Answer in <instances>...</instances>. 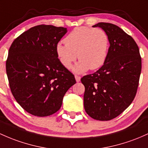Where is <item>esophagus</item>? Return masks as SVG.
Segmentation results:
<instances>
[{"label":"esophagus","instance_id":"34e87169","mask_svg":"<svg viewBox=\"0 0 148 148\" xmlns=\"http://www.w3.org/2000/svg\"><path fill=\"white\" fill-rule=\"evenodd\" d=\"M75 79H76V81H77V82H80V80H81V77H79V76H78V75H75Z\"/></svg>","mask_w":148,"mask_h":148}]
</instances>
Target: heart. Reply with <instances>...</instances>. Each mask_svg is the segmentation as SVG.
<instances>
[{"label": "heart", "mask_w": 148, "mask_h": 148, "mask_svg": "<svg viewBox=\"0 0 148 148\" xmlns=\"http://www.w3.org/2000/svg\"><path fill=\"white\" fill-rule=\"evenodd\" d=\"M110 38L102 29L79 27L56 45L58 58L66 69H70L77 57L79 62L74 71L82 73L95 70L103 65L108 56Z\"/></svg>", "instance_id": "obj_1"}]
</instances>
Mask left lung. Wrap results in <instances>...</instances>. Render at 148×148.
<instances>
[{
	"label": "left lung",
	"mask_w": 148,
	"mask_h": 148,
	"mask_svg": "<svg viewBox=\"0 0 148 148\" xmlns=\"http://www.w3.org/2000/svg\"><path fill=\"white\" fill-rule=\"evenodd\" d=\"M110 38L106 61L95 73L84 76V105L92 119H114L131 105L136 95L141 72V57L137 43L118 26L100 22Z\"/></svg>",
	"instance_id": "8db88e82"
}]
</instances>
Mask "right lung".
Segmentation results:
<instances>
[{
	"label": "right lung",
	"instance_id": "right-lung-1",
	"mask_svg": "<svg viewBox=\"0 0 148 148\" xmlns=\"http://www.w3.org/2000/svg\"><path fill=\"white\" fill-rule=\"evenodd\" d=\"M66 28L40 24L23 32L10 47L6 60L10 88L27 112L47 116L61 108L63 97L76 84L74 74L58 59L56 45Z\"/></svg>",
	"mask_w": 148,
	"mask_h": 148
}]
</instances>
